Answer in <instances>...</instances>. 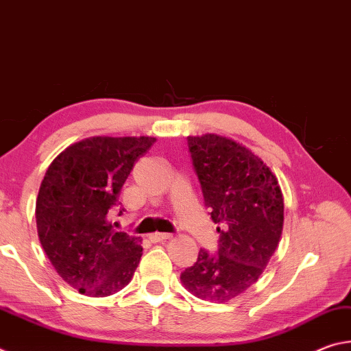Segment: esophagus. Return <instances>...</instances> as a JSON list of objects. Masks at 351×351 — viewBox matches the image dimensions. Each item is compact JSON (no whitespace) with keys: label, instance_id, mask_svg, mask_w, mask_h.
Instances as JSON below:
<instances>
[{"label":"esophagus","instance_id":"34e87169","mask_svg":"<svg viewBox=\"0 0 351 351\" xmlns=\"http://www.w3.org/2000/svg\"><path fill=\"white\" fill-rule=\"evenodd\" d=\"M148 239H150V241H152V243H159V241L170 240V239H171V234H161V232H156V234L148 235Z\"/></svg>","mask_w":351,"mask_h":351}]
</instances>
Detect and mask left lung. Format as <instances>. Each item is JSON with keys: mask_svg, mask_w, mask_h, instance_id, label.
Segmentation results:
<instances>
[{"mask_svg": "<svg viewBox=\"0 0 351 351\" xmlns=\"http://www.w3.org/2000/svg\"><path fill=\"white\" fill-rule=\"evenodd\" d=\"M187 144L219 239L218 251L201 249L181 282L198 299L224 304L257 282L276 252L283 195L268 165L239 142L207 133Z\"/></svg>", "mask_w": 351, "mask_h": 351, "instance_id": "left-lung-1", "label": "left lung"}]
</instances>
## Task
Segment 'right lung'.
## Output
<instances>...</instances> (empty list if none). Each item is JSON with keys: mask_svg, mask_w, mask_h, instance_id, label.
Here are the masks:
<instances>
[{"mask_svg": "<svg viewBox=\"0 0 351 351\" xmlns=\"http://www.w3.org/2000/svg\"><path fill=\"white\" fill-rule=\"evenodd\" d=\"M154 142L94 136L69 145L46 170L35 206L38 239L58 276L82 294H114L138 268L141 239L114 232L110 212L134 162Z\"/></svg>", "mask_w": 351, "mask_h": 351, "instance_id": "right-lung-1", "label": "right lung"}]
</instances>
